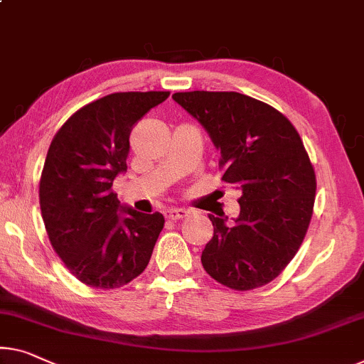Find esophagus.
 Returning <instances> with one entry per match:
<instances>
[{
	"label": "esophagus",
	"instance_id": "34e87169",
	"mask_svg": "<svg viewBox=\"0 0 364 364\" xmlns=\"http://www.w3.org/2000/svg\"><path fill=\"white\" fill-rule=\"evenodd\" d=\"M166 215L170 217L171 220H180V219H184V217L188 215V210L186 209H180V208H173V209H168L166 210Z\"/></svg>",
	"mask_w": 364,
	"mask_h": 364
}]
</instances>
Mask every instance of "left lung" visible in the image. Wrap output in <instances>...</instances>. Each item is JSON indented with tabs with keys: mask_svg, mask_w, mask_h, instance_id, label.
<instances>
[{
	"mask_svg": "<svg viewBox=\"0 0 364 364\" xmlns=\"http://www.w3.org/2000/svg\"><path fill=\"white\" fill-rule=\"evenodd\" d=\"M220 151L222 181L242 191L240 214L213 220L204 269L230 289L273 281L294 258L311 224L316 175L294 126L264 102L235 91L173 95Z\"/></svg>",
	"mask_w": 364,
	"mask_h": 364,
	"instance_id": "obj_1",
	"label": "left lung"
}]
</instances>
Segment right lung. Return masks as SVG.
<instances>
[{"label": "right lung", "instance_id": "add662e5", "mask_svg": "<svg viewBox=\"0 0 364 364\" xmlns=\"http://www.w3.org/2000/svg\"><path fill=\"white\" fill-rule=\"evenodd\" d=\"M168 96L107 95L75 112L52 140L39 186L42 219L53 250L81 283L114 289L147 268L164 215L121 204L111 188L127 171L130 129Z\"/></svg>", "mask_w": 364, "mask_h": 364}]
</instances>
